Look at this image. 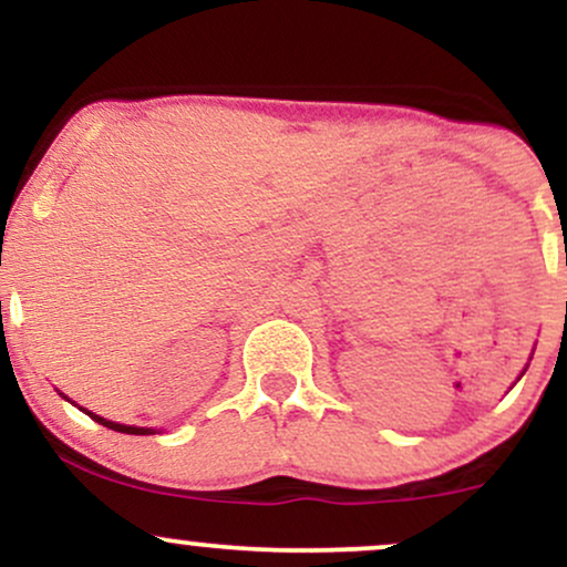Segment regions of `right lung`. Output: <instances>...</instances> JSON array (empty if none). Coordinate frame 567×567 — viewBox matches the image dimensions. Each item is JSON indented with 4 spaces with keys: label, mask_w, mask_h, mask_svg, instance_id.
<instances>
[{
    "label": "right lung",
    "mask_w": 567,
    "mask_h": 567,
    "mask_svg": "<svg viewBox=\"0 0 567 567\" xmlns=\"http://www.w3.org/2000/svg\"><path fill=\"white\" fill-rule=\"evenodd\" d=\"M84 413H87L90 419H93V421H97V424H101V426H109V429H114V432H122V434H152V429H138V426H125V424H116V421H106V419H101V415L90 413V410H84Z\"/></svg>",
    "instance_id": "right-lung-1"
}]
</instances>
